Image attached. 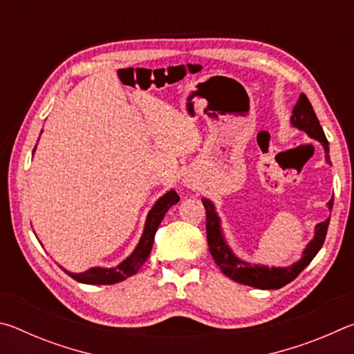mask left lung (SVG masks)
Segmentation results:
<instances>
[{"mask_svg": "<svg viewBox=\"0 0 354 354\" xmlns=\"http://www.w3.org/2000/svg\"><path fill=\"white\" fill-rule=\"evenodd\" d=\"M290 123L293 127L301 129L309 137L319 140L323 148H325V159L328 164H331L329 160V147L326 136L323 133V129L319 123L315 112L313 109V104L309 103L308 97L304 93L299 95L295 107L292 111ZM334 198L329 200L328 207L329 211L333 209ZM203 205L206 209V234H207V245L209 251L214 257V261L220 267V270L223 272L227 278H231L236 283H241L245 286L257 287V289H281V287L289 284L290 281L295 279L308 263L314 259L315 254L319 253L323 242H325L329 218L322 221L315 226V236L313 241L308 243V247L304 248L301 259L293 263L290 267H266V266H251V263L241 261L237 256H234L231 248L227 247L225 242V237L221 234L220 227V218L217 212H215L214 205L209 200L203 198Z\"/></svg>", "mask_w": 354, "mask_h": 354, "instance_id": "8db88e82", "label": "left lung"}]
</instances>
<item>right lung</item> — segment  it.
<instances>
[{
  "instance_id": "add662e5",
  "label": "right lung",
  "mask_w": 354,
  "mask_h": 354,
  "mask_svg": "<svg viewBox=\"0 0 354 354\" xmlns=\"http://www.w3.org/2000/svg\"><path fill=\"white\" fill-rule=\"evenodd\" d=\"M178 201H179V195L175 190L167 192L164 196H160V198L156 201V205L153 206L151 211L148 212V217L145 221V230H143L139 245H137L136 250L131 253V256L127 257V259H124L115 268L93 267L82 273H70L67 270L64 272L70 274L73 279H76L77 283H82V284H115V283H120V281L133 277V274L139 272V268L145 263L149 253H151L154 234L156 231H158L164 215L173 205H176Z\"/></svg>"
}]
</instances>
